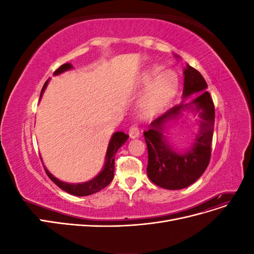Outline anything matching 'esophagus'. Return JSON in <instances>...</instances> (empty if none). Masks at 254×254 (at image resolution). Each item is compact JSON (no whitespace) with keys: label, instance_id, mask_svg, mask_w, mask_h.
<instances>
[{"label":"esophagus","instance_id":"esophagus-1","mask_svg":"<svg viewBox=\"0 0 254 254\" xmlns=\"http://www.w3.org/2000/svg\"><path fill=\"white\" fill-rule=\"evenodd\" d=\"M129 135L131 139H135V137H137L140 135V130H139V127H137L136 125L134 126H131L129 129Z\"/></svg>","mask_w":254,"mask_h":254}]
</instances>
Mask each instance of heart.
<instances>
[{
    "mask_svg": "<svg viewBox=\"0 0 254 254\" xmlns=\"http://www.w3.org/2000/svg\"><path fill=\"white\" fill-rule=\"evenodd\" d=\"M146 90L139 99V109L147 117L162 112L174 101L180 89L179 75L175 70H164L162 65L155 64L146 70L141 77Z\"/></svg>",
    "mask_w": 254,
    "mask_h": 254,
    "instance_id": "obj_1",
    "label": "heart"
}]
</instances>
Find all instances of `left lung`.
Segmentation results:
<instances>
[{"label":"left lung","mask_w":254,"mask_h":254,"mask_svg":"<svg viewBox=\"0 0 254 254\" xmlns=\"http://www.w3.org/2000/svg\"><path fill=\"white\" fill-rule=\"evenodd\" d=\"M175 57L179 58L178 55ZM183 99L198 94L191 102L182 101L157 120L144 131L148 150L147 175L151 182L166 190H181L190 187L200 178L206 170L211 158V143L213 139L215 108L207 84L194 67L187 64L183 71ZM189 110L198 115L199 130L190 149L180 153L173 149L166 136L167 124L182 116Z\"/></svg>","instance_id":"1"}]
</instances>
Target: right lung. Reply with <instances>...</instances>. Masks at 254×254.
<instances>
[{
  "instance_id": "right-lung-1",
  "label": "right lung",
  "mask_w": 254,
  "mask_h": 254,
  "mask_svg": "<svg viewBox=\"0 0 254 254\" xmlns=\"http://www.w3.org/2000/svg\"><path fill=\"white\" fill-rule=\"evenodd\" d=\"M71 68H73V65L71 64H64L61 66H59L57 70L54 72V75H59L65 71L71 70ZM49 81H50V79H48L43 84V88L41 90V94H40L39 99H41L45 89H47V87H48ZM128 137H129V135L124 133L123 131H117L112 134L111 139L109 141V144H108V148H107L103 170L96 177H94L93 179H91L87 182L67 183V182L60 181L59 179L56 178V177H54L44 166L45 172H47L49 178L54 183H55L57 187H59L61 190H64L68 194L74 195V196H89L91 194L97 193V191H99L108 186V184L114 178L115 153H117V151L119 150L121 146L127 141Z\"/></svg>"
}]
</instances>
